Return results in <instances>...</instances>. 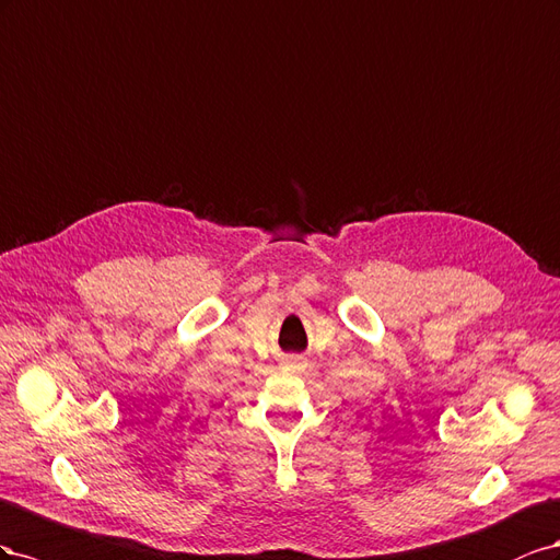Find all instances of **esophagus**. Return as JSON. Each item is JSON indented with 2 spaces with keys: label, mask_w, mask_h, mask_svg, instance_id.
Returning <instances> with one entry per match:
<instances>
[{
  "label": "esophagus",
  "mask_w": 560,
  "mask_h": 560,
  "mask_svg": "<svg viewBox=\"0 0 560 560\" xmlns=\"http://www.w3.org/2000/svg\"><path fill=\"white\" fill-rule=\"evenodd\" d=\"M283 369L285 371H291V373H302V371H305L307 369V363L305 361H302V359H285L283 361Z\"/></svg>",
  "instance_id": "obj_1"
}]
</instances>
